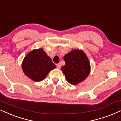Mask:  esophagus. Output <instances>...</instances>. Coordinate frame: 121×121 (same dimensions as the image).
<instances>
[{"mask_svg": "<svg viewBox=\"0 0 121 121\" xmlns=\"http://www.w3.org/2000/svg\"><path fill=\"white\" fill-rule=\"evenodd\" d=\"M56 66H57V68H58V69H60V68H61L60 64H56Z\"/></svg>", "mask_w": 121, "mask_h": 121, "instance_id": "1", "label": "esophagus"}]
</instances>
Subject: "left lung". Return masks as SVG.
I'll return each mask as SVG.
<instances>
[{
	"instance_id": "left-lung-1",
	"label": "left lung",
	"mask_w": 121,
	"mask_h": 121,
	"mask_svg": "<svg viewBox=\"0 0 121 121\" xmlns=\"http://www.w3.org/2000/svg\"><path fill=\"white\" fill-rule=\"evenodd\" d=\"M65 65L61 70L69 83L76 85L87 78L91 70L90 63L86 53L82 50L75 49L64 57Z\"/></svg>"
}]
</instances>
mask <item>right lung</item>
<instances>
[{
  "instance_id": "1",
  "label": "right lung",
  "mask_w": 121,
  "mask_h": 121,
  "mask_svg": "<svg viewBox=\"0 0 121 121\" xmlns=\"http://www.w3.org/2000/svg\"><path fill=\"white\" fill-rule=\"evenodd\" d=\"M56 65L42 48L33 49L24 57L22 62V69L24 74L35 82L45 79Z\"/></svg>"
}]
</instances>
